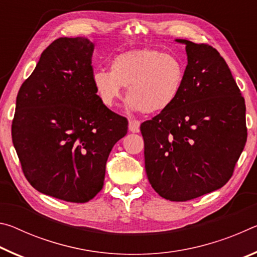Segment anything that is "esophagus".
<instances>
[{"label":"esophagus","instance_id":"1","mask_svg":"<svg viewBox=\"0 0 257 257\" xmlns=\"http://www.w3.org/2000/svg\"><path fill=\"white\" fill-rule=\"evenodd\" d=\"M139 125H141V122H139L138 120H135V119H129V130L132 133H138L139 132Z\"/></svg>","mask_w":257,"mask_h":257}]
</instances>
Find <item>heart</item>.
Returning a JSON list of instances; mask_svg holds the SVG:
<instances>
[{
  "instance_id": "1",
  "label": "heart",
  "mask_w": 257,
  "mask_h": 257,
  "mask_svg": "<svg viewBox=\"0 0 257 257\" xmlns=\"http://www.w3.org/2000/svg\"><path fill=\"white\" fill-rule=\"evenodd\" d=\"M186 69L182 61L158 50L123 52L110 62V71L95 70L93 86L106 107L114 105L127 87V106L144 113H158L170 107L182 90Z\"/></svg>"
}]
</instances>
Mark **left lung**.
<instances>
[{
  "label": "left lung",
  "mask_w": 257,
  "mask_h": 257,
  "mask_svg": "<svg viewBox=\"0 0 257 257\" xmlns=\"http://www.w3.org/2000/svg\"><path fill=\"white\" fill-rule=\"evenodd\" d=\"M186 45L188 64L172 105L141 124L145 170L160 196L186 202L227 184L247 141L245 99L219 52Z\"/></svg>",
  "instance_id": "obj_1"
}]
</instances>
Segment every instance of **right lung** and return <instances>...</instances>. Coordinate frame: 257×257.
<instances>
[{
	"label": "right lung",
	"instance_id": "obj_1",
	"mask_svg": "<svg viewBox=\"0 0 257 257\" xmlns=\"http://www.w3.org/2000/svg\"><path fill=\"white\" fill-rule=\"evenodd\" d=\"M93 51L88 38H58L17 95L12 142L24 175L66 202L86 203L101 191L110 152L128 130L95 92Z\"/></svg>",
	"mask_w": 257,
	"mask_h": 257
}]
</instances>
